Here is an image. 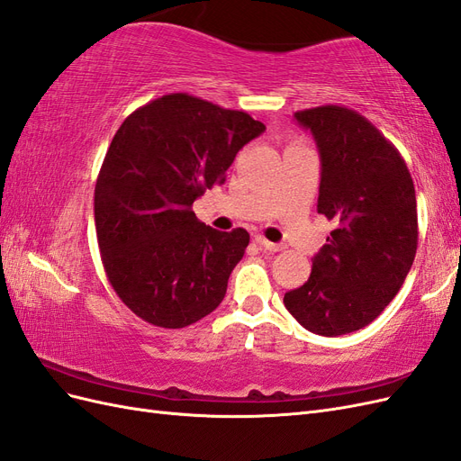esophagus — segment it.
Instances as JSON below:
<instances>
[{
	"mask_svg": "<svg viewBox=\"0 0 461 461\" xmlns=\"http://www.w3.org/2000/svg\"><path fill=\"white\" fill-rule=\"evenodd\" d=\"M256 244L263 249H267V252H281L283 246L281 244H275V242H269L267 239H263V236H256Z\"/></svg>",
	"mask_w": 461,
	"mask_h": 461,
	"instance_id": "esophagus-1",
	"label": "esophagus"
}]
</instances>
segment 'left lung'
Returning <instances> with one entry per match:
<instances>
[{
	"instance_id": "8db88e82",
	"label": "left lung",
	"mask_w": 461,
	"mask_h": 461,
	"mask_svg": "<svg viewBox=\"0 0 461 461\" xmlns=\"http://www.w3.org/2000/svg\"><path fill=\"white\" fill-rule=\"evenodd\" d=\"M294 117L317 142V213L334 229L285 305L303 329L340 337L379 317L406 281L420 234L415 188L400 151L357 111L321 105Z\"/></svg>"
}]
</instances>
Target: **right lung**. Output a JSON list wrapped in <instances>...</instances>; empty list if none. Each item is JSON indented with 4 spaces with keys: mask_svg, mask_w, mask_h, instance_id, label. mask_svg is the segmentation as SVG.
Instances as JSON below:
<instances>
[{
    "mask_svg": "<svg viewBox=\"0 0 461 461\" xmlns=\"http://www.w3.org/2000/svg\"><path fill=\"white\" fill-rule=\"evenodd\" d=\"M263 131L246 111L188 94L124 119L97 175L94 219L105 275L132 313L183 329L225 298L249 234L203 225L192 203L225 183L236 153Z\"/></svg>",
    "mask_w": 461,
    "mask_h": 461,
    "instance_id": "add662e5",
    "label": "right lung"
}]
</instances>
